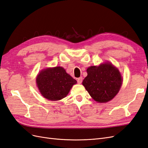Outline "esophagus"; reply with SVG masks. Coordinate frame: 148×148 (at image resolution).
<instances>
[{
  "label": "esophagus",
  "instance_id": "1",
  "mask_svg": "<svg viewBox=\"0 0 148 148\" xmlns=\"http://www.w3.org/2000/svg\"><path fill=\"white\" fill-rule=\"evenodd\" d=\"M77 83L78 84H81L82 82V77H80L79 78L77 79Z\"/></svg>",
  "mask_w": 148,
  "mask_h": 148
}]
</instances>
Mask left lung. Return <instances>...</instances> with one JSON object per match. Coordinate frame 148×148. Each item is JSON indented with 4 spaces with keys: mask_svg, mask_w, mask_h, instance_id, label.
<instances>
[{
    "mask_svg": "<svg viewBox=\"0 0 148 148\" xmlns=\"http://www.w3.org/2000/svg\"><path fill=\"white\" fill-rule=\"evenodd\" d=\"M87 72L82 85L96 102L106 103L119 93L123 80L119 70L110 62L88 67Z\"/></svg>",
    "mask_w": 148,
    "mask_h": 148,
    "instance_id": "obj_1",
    "label": "left lung"
}]
</instances>
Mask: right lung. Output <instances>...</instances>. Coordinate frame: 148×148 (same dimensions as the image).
<instances>
[{
  "label": "right lung",
  "mask_w": 148,
  "mask_h": 148,
  "mask_svg": "<svg viewBox=\"0 0 148 148\" xmlns=\"http://www.w3.org/2000/svg\"><path fill=\"white\" fill-rule=\"evenodd\" d=\"M36 82L41 94L45 98L56 101L66 97L77 81L63 67L58 66L41 71L37 75Z\"/></svg>",
  "instance_id": "obj_1"
}]
</instances>
